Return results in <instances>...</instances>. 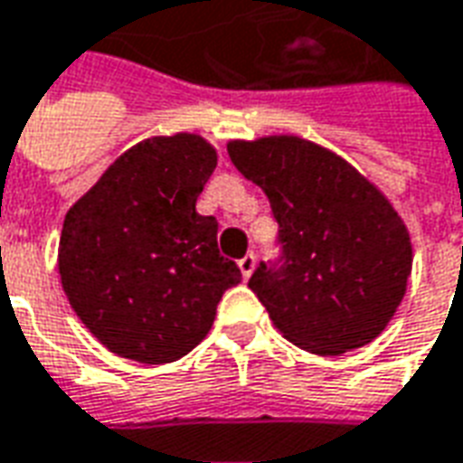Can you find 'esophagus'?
Instances as JSON below:
<instances>
[{"instance_id": "esophagus-1", "label": "esophagus", "mask_w": 463, "mask_h": 463, "mask_svg": "<svg viewBox=\"0 0 463 463\" xmlns=\"http://www.w3.org/2000/svg\"><path fill=\"white\" fill-rule=\"evenodd\" d=\"M254 267H257V257H254V254H247L244 259H239V269H241V277L244 279L251 277Z\"/></svg>"}]
</instances>
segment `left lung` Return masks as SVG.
<instances>
[{
    "label": "left lung",
    "instance_id": "8db88e82",
    "mask_svg": "<svg viewBox=\"0 0 463 463\" xmlns=\"http://www.w3.org/2000/svg\"><path fill=\"white\" fill-rule=\"evenodd\" d=\"M239 172L264 189L281 257L249 289L284 339L339 356L376 339L411 274V239L392 202L339 154L281 134L229 142Z\"/></svg>",
    "mask_w": 463,
    "mask_h": 463
}]
</instances>
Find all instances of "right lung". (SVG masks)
Masks as SVG:
<instances>
[{
  "instance_id": "obj_1",
  "label": "right lung",
  "mask_w": 463,
  "mask_h": 463,
  "mask_svg": "<svg viewBox=\"0 0 463 463\" xmlns=\"http://www.w3.org/2000/svg\"><path fill=\"white\" fill-rule=\"evenodd\" d=\"M214 169L204 137H152L121 154L64 216L61 289L117 356L182 359L209 334L222 294L241 281L219 254L216 219L196 212Z\"/></svg>"
}]
</instances>
